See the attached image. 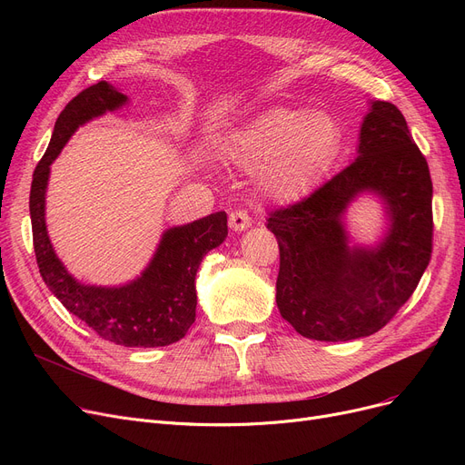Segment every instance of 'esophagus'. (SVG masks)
Returning a JSON list of instances; mask_svg holds the SVG:
<instances>
[{
	"mask_svg": "<svg viewBox=\"0 0 465 465\" xmlns=\"http://www.w3.org/2000/svg\"><path fill=\"white\" fill-rule=\"evenodd\" d=\"M251 226H252V220H251V216H249L247 211L235 209V211L230 213V228H232V230L242 232V230H247V228H251Z\"/></svg>",
	"mask_w": 465,
	"mask_h": 465,
	"instance_id": "1",
	"label": "esophagus"
}]
</instances>
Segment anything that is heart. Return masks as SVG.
<instances>
[{
  "mask_svg": "<svg viewBox=\"0 0 465 465\" xmlns=\"http://www.w3.org/2000/svg\"><path fill=\"white\" fill-rule=\"evenodd\" d=\"M343 132L324 111L273 109L228 143L226 154L242 167H258L265 193L277 200L303 195L339 154Z\"/></svg>",
  "mask_w": 465,
  "mask_h": 465,
  "instance_id": "obj_1",
  "label": "heart"
}]
</instances>
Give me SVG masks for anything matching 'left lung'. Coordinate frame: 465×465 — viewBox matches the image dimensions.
Returning a JSON list of instances; mask_svg holds the SVG:
<instances>
[{"label":"left lung","instance_id":"8db88e82","mask_svg":"<svg viewBox=\"0 0 465 465\" xmlns=\"http://www.w3.org/2000/svg\"><path fill=\"white\" fill-rule=\"evenodd\" d=\"M383 200L391 224L375 248H349L346 207L360 193ZM428 162L401 111L371 102L358 158L302 202L270 213L279 242L277 307L300 335L351 341L386 326L431 258L433 216Z\"/></svg>","mask_w":465,"mask_h":465}]
</instances>
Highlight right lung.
Listing matches in <instances>:
<instances>
[{
  "label": "right lung",
  "instance_id": "add662e5",
  "mask_svg": "<svg viewBox=\"0 0 465 465\" xmlns=\"http://www.w3.org/2000/svg\"><path fill=\"white\" fill-rule=\"evenodd\" d=\"M126 102L124 94L100 81L77 94L60 113L53 139L34 171L30 190L34 249L48 290L102 339L122 347H165L183 339L195 321V273L203 256L226 239V213H213L190 224L169 228L141 277L113 288L81 284L69 275L53 249L45 224V193L51 163L79 126Z\"/></svg>",
  "mask_w": 465,
  "mask_h": 465
}]
</instances>
